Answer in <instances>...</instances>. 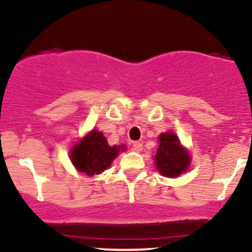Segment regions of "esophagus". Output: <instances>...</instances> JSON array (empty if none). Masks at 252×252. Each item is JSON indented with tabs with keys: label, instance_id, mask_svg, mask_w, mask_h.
<instances>
[{
	"label": "esophagus",
	"instance_id": "34e87169",
	"mask_svg": "<svg viewBox=\"0 0 252 252\" xmlns=\"http://www.w3.org/2000/svg\"><path fill=\"white\" fill-rule=\"evenodd\" d=\"M133 150L138 151V153H139V151H141V150H143V144H141V143H134L133 144Z\"/></svg>",
	"mask_w": 252,
	"mask_h": 252
}]
</instances>
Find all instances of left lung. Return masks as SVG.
<instances>
[{
	"mask_svg": "<svg viewBox=\"0 0 252 252\" xmlns=\"http://www.w3.org/2000/svg\"><path fill=\"white\" fill-rule=\"evenodd\" d=\"M160 141L154 158L155 167L165 177H177L188 170L191 156L187 149L181 145L177 135L173 131L162 133L158 139Z\"/></svg>",
	"mask_w": 252,
	"mask_h": 252,
	"instance_id": "obj_1",
	"label": "left lung"
}]
</instances>
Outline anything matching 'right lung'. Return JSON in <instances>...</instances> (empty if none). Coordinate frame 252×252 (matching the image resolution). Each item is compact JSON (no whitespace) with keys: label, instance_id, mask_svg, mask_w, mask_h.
Segmentation results:
<instances>
[{"label":"right lung","instance_id":"add662e5","mask_svg":"<svg viewBox=\"0 0 252 252\" xmlns=\"http://www.w3.org/2000/svg\"><path fill=\"white\" fill-rule=\"evenodd\" d=\"M124 149V145L109 146L101 131L92 130L72 146L70 158L77 171L94 176L107 170Z\"/></svg>","mask_w":252,"mask_h":252}]
</instances>
